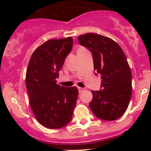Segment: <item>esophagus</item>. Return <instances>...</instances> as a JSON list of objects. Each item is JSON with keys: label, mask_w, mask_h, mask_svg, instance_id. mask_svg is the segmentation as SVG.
Masks as SVG:
<instances>
[{"label": "esophagus", "mask_w": 151, "mask_h": 151, "mask_svg": "<svg viewBox=\"0 0 151 151\" xmlns=\"http://www.w3.org/2000/svg\"><path fill=\"white\" fill-rule=\"evenodd\" d=\"M85 90L84 88H80V87H78V91L79 93H82Z\"/></svg>", "instance_id": "34e87169"}]
</instances>
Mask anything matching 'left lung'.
I'll use <instances>...</instances> for the list:
<instances>
[{
    "label": "left lung",
    "mask_w": 151,
    "mask_h": 151,
    "mask_svg": "<svg viewBox=\"0 0 151 151\" xmlns=\"http://www.w3.org/2000/svg\"><path fill=\"white\" fill-rule=\"evenodd\" d=\"M78 41L91 52L94 70L101 74V89L91 91L90 108L100 119L117 120L127 109L132 96V72L126 55L115 41L97 33L81 35Z\"/></svg>",
    "instance_id": "left-lung-1"
}]
</instances>
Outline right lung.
Here are the masks:
<instances>
[{
    "instance_id": "right-lung-1",
    "label": "right lung",
    "mask_w": 151,
    "mask_h": 151,
    "mask_svg": "<svg viewBox=\"0 0 151 151\" xmlns=\"http://www.w3.org/2000/svg\"><path fill=\"white\" fill-rule=\"evenodd\" d=\"M72 46L71 37L50 39L33 52L29 61L25 82L30 107L39 123L48 129L68 124L77 104V88L56 81Z\"/></svg>"
}]
</instances>
